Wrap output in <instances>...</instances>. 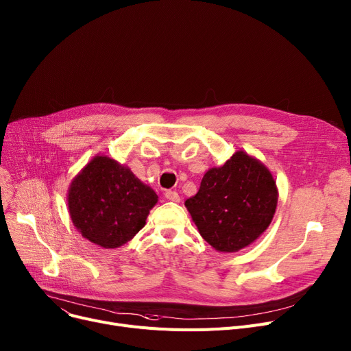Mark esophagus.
Segmentation results:
<instances>
[{
	"label": "esophagus",
	"instance_id": "1",
	"mask_svg": "<svg viewBox=\"0 0 351 351\" xmlns=\"http://www.w3.org/2000/svg\"><path fill=\"white\" fill-rule=\"evenodd\" d=\"M165 197H167L168 200H172V202H179V200H180L178 192H173V191H167V192H165Z\"/></svg>",
	"mask_w": 351,
	"mask_h": 351
}]
</instances>
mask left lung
<instances>
[{"mask_svg":"<svg viewBox=\"0 0 351 351\" xmlns=\"http://www.w3.org/2000/svg\"><path fill=\"white\" fill-rule=\"evenodd\" d=\"M278 188L261 160L237 151L223 167L208 169L199 192L184 202L200 236L220 252H237L271 224Z\"/></svg>","mask_w":351,"mask_h":351,"instance_id":"1","label":"left lung"}]
</instances>
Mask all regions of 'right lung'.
I'll use <instances>...</instances> for the list:
<instances>
[{
    "label": "right lung",
    "instance_id": "obj_1",
    "mask_svg": "<svg viewBox=\"0 0 351 351\" xmlns=\"http://www.w3.org/2000/svg\"><path fill=\"white\" fill-rule=\"evenodd\" d=\"M158 196L128 167L96 155L73 178L67 207L73 226L88 241L119 248L145 226Z\"/></svg>",
    "mask_w": 351,
    "mask_h": 351
}]
</instances>
